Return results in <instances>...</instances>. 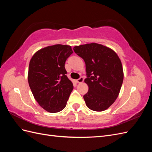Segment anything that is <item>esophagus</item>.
<instances>
[{
	"instance_id": "1",
	"label": "esophagus",
	"mask_w": 152,
	"mask_h": 152,
	"mask_svg": "<svg viewBox=\"0 0 152 152\" xmlns=\"http://www.w3.org/2000/svg\"><path fill=\"white\" fill-rule=\"evenodd\" d=\"M84 82V78L83 77H80V78H79V79L77 80V83H79V84L82 83V82Z\"/></svg>"
}]
</instances>
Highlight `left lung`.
<instances>
[{"mask_svg": "<svg viewBox=\"0 0 152 152\" xmlns=\"http://www.w3.org/2000/svg\"><path fill=\"white\" fill-rule=\"evenodd\" d=\"M75 53L84 59L89 87L84 95L87 107L96 112L108 109L116 100L124 79L120 58L111 48L97 43L77 45Z\"/></svg>", "mask_w": 152, "mask_h": 152, "instance_id": "left-lung-1", "label": "left lung"}]
</instances>
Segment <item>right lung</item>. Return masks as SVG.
I'll return each mask as SVG.
<instances>
[{"label":"right lung","mask_w":152,"mask_h":152,"mask_svg":"<svg viewBox=\"0 0 152 152\" xmlns=\"http://www.w3.org/2000/svg\"><path fill=\"white\" fill-rule=\"evenodd\" d=\"M73 53L70 45L56 44L37 50L31 57L28 81L38 104L50 113L61 111L73 89L65 64Z\"/></svg>","instance_id":"1"}]
</instances>
